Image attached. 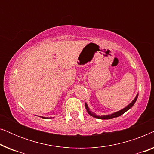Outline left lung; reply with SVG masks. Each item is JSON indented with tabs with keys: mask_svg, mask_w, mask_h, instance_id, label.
<instances>
[{
	"mask_svg": "<svg viewBox=\"0 0 154 154\" xmlns=\"http://www.w3.org/2000/svg\"><path fill=\"white\" fill-rule=\"evenodd\" d=\"M137 97H138V94L136 95L135 98H134V100H132V102L130 103V104H128L127 106L125 107V108L123 109H121V110H120L119 111H116V112H115V113H111V114H109V115H102V116L96 115L95 113H94L93 112H92V111L90 110V109L88 108V104H86V103L85 104V109H86V110H87L88 113H89L90 116H92V117L97 118V119H102V120L110 119H113V118H116V117H119V116H121L122 114H123L124 113H125L128 110H129V109L131 108V107L134 104V103L136 102L137 99Z\"/></svg>",
	"mask_w": 154,
	"mask_h": 154,
	"instance_id": "left-lung-1",
	"label": "left lung"
}]
</instances>
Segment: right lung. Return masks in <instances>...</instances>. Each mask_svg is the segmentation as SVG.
I'll use <instances>...</instances> for the list:
<instances>
[{
    "mask_svg": "<svg viewBox=\"0 0 154 154\" xmlns=\"http://www.w3.org/2000/svg\"><path fill=\"white\" fill-rule=\"evenodd\" d=\"M42 118H43V119H49V118H45V117H42ZM50 119H52V118H50Z\"/></svg>",
    "mask_w": 154,
    "mask_h": 154,
    "instance_id": "obj_1",
    "label": "right lung"
}]
</instances>
